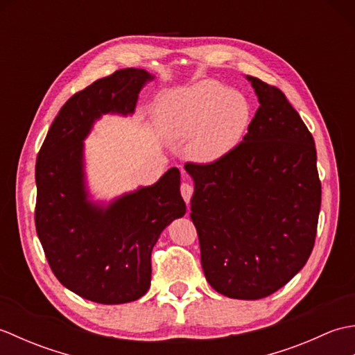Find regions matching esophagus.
<instances>
[{
	"mask_svg": "<svg viewBox=\"0 0 355 355\" xmlns=\"http://www.w3.org/2000/svg\"><path fill=\"white\" fill-rule=\"evenodd\" d=\"M192 195H193V187L189 183H183L182 184V197L186 201V205H189Z\"/></svg>",
	"mask_w": 355,
	"mask_h": 355,
	"instance_id": "34e87169",
	"label": "esophagus"
}]
</instances>
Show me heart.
I'll return each instance as SVG.
<instances>
[{
  "instance_id": "b5f03b06",
  "label": "heart",
  "mask_w": 355,
  "mask_h": 355,
  "mask_svg": "<svg viewBox=\"0 0 355 355\" xmlns=\"http://www.w3.org/2000/svg\"><path fill=\"white\" fill-rule=\"evenodd\" d=\"M250 114L243 93L205 80L166 96L158 107V125L171 139L191 137L186 148L191 160L214 163L244 137Z\"/></svg>"
}]
</instances>
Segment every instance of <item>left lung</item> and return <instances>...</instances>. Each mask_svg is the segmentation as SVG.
I'll return each mask as SVG.
<instances>
[{"mask_svg":"<svg viewBox=\"0 0 355 355\" xmlns=\"http://www.w3.org/2000/svg\"><path fill=\"white\" fill-rule=\"evenodd\" d=\"M259 108L221 160L186 163L207 282L232 299L277 291L313 252L322 201L314 139L275 85L247 76Z\"/></svg>","mask_w":355,"mask_h":355,"instance_id":"8db88e82","label":"left lung"}]
</instances>
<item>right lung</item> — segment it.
Masks as SVG:
<instances>
[{
  "label": "right lung",
  "mask_w": 355,
  "mask_h": 355,
  "mask_svg": "<svg viewBox=\"0 0 355 355\" xmlns=\"http://www.w3.org/2000/svg\"><path fill=\"white\" fill-rule=\"evenodd\" d=\"M149 79L123 69L73 94L36 157L35 224L45 258L59 282L97 304L132 302L148 291L157 239L186 212L177 168L105 209L87 200L82 140L102 114H131Z\"/></svg>",
  "instance_id": "1"
}]
</instances>
